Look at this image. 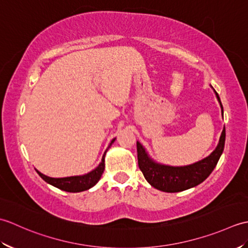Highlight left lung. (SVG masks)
<instances>
[{
  "mask_svg": "<svg viewBox=\"0 0 248 248\" xmlns=\"http://www.w3.org/2000/svg\"><path fill=\"white\" fill-rule=\"evenodd\" d=\"M215 93H217L223 113V105L220 102L218 93L217 92H215ZM225 138L226 131L224 128L222 135H220L219 143L211 155L202 161L194 163L192 165L183 167H172L156 164L150 159L148 155L146 154L144 147L138 141L136 148H138L139 167L143 172L146 180L151 184V186L155 187L156 189L167 193L186 191L187 188L198 186L212 172L217 164L220 155L223 154Z\"/></svg>",
  "mask_w": 248,
  "mask_h": 248,
  "instance_id": "8db88e82",
  "label": "left lung"
}]
</instances>
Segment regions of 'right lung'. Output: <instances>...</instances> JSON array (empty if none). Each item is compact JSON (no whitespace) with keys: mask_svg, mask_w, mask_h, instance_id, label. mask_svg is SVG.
<instances>
[{"mask_svg":"<svg viewBox=\"0 0 248 248\" xmlns=\"http://www.w3.org/2000/svg\"><path fill=\"white\" fill-rule=\"evenodd\" d=\"M114 140H115V139L110 141V144L108 147V149L110 146H112ZM108 149L105 150L104 155L102 156L101 163H100L99 166L97 168H94L93 171L88 172L84 176L67 177V178H50L48 176L43 175V173L39 172L38 170H36V171L46 182H48L49 184H51V186L62 189V191L70 192V193H78V192L86 191V189H89L91 187H93L94 184H96L100 180V178H101L103 170H104V165H105L104 164V156H105V154H107Z\"/></svg>","mask_w":248,"mask_h":248,"instance_id":"1","label":"right lung"}]
</instances>
